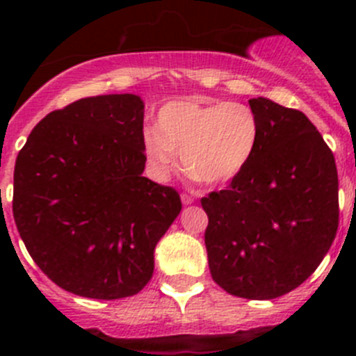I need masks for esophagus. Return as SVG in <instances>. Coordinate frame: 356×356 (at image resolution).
<instances>
[{
    "mask_svg": "<svg viewBox=\"0 0 356 356\" xmlns=\"http://www.w3.org/2000/svg\"><path fill=\"white\" fill-rule=\"evenodd\" d=\"M181 203L184 205H191V203H194V197L191 194H181Z\"/></svg>",
    "mask_w": 356,
    "mask_h": 356,
    "instance_id": "obj_1",
    "label": "esophagus"
}]
</instances>
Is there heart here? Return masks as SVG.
<instances>
[{"instance_id":"obj_1","label":"heart","mask_w":356,"mask_h":356,"mask_svg":"<svg viewBox=\"0 0 356 356\" xmlns=\"http://www.w3.org/2000/svg\"><path fill=\"white\" fill-rule=\"evenodd\" d=\"M257 114L237 102H171L156 115V130L143 135L147 168L163 180L178 163L201 184H222L250 162L259 143Z\"/></svg>"}]
</instances>
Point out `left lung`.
Wrapping results in <instances>:
<instances>
[{
	"label": "left lung",
	"mask_w": 356,
	"mask_h": 356,
	"mask_svg": "<svg viewBox=\"0 0 356 356\" xmlns=\"http://www.w3.org/2000/svg\"><path fill=\"white\" fill-rule=\"evenodd\" d=\"M250 106L260 127L250 162L201 197L213 282L246 300L300 287L328 253L339 226L335 159L310 119L267 97Z\"/></svg>",
	"instance_id": "1"
}]
</instances>
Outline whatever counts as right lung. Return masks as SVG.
<instances>
[{
	"label": "right lung",
	"instance_id": "1",
	"mask_svg": "<svg viewBox=\"0 0 356 356\" xmlns=\"http://www.w3.org/2000/svg\"><path fill=\"white\" fill-rule=\"evenodd\" d=\"M144 102L83 97L31 130L14 169V219L40 271L64 291L119 300L143 291L180 194L143 176Z\"/></svg>",
	"mask_w": 356,
	"mask_h": 356
}]
</instances>
